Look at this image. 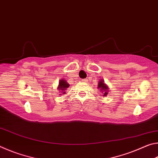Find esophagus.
<instances>
[{"label":"esophagus","instance_id":"34e87169","mask_svg":"<svg viewBox=\"0 0 158 158\" xmlns=\"http://www.w3.org/2000/svg\"><path fill=\"white\" fill-rule=\"evenodd\" d=\"M81 81H84V82H87L88 81V79H82Z\"/></svg>","mask_w":158,"mask_h":158}]
</instances>
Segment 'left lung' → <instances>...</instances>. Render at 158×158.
Here are the masks:
<instances>
[{
    "mask_svg": "<svg viewBox=\"0 0 158 158\" xmlns=\"http://www.w3.org/2000/svg\"><path fill=\"white\" fill-rule=\"evenodd\" d=\"M98 89H100L102 92V93H104L103 95L104 96H106L108 94V91H109V88L107 85H106L105 83H104V81L102 79H101L100 80V81L98 82Z\"/></svg>",
    "mask_w": 158,
    "mask_h": 158,
    "instance_id": "obj_1",
    "label": "left lung"
}]
</instances>
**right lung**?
<instances>
[{
    "label": "right lung",
    "instance_id": "right-lung-1",
    "mask_svg": "<svg viewBox=\"0 0 158 158\" xmlns=\"http://www.w3.org/2000/svg\"><path fill=\"white\" fill-rule=\"evenodd\" d=\"M69 86V84H68V83L65 80L61 79V80H60L59 84H58V86L57 89L59 90H61L63 94H65V90H66V89H68ZM60 95H61V94H60Z\"/></svg>",
    "mask_w": 158,
    "mask_h": 158
}]
</instances>
